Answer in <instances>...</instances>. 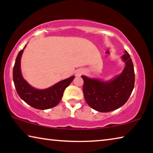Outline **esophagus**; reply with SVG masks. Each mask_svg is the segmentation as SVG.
<instances>
[{
    "instance_id": "1",
    "label": "esophagus",
    "mask_w": 153,
    "mask_h": 153,
    "mask_svg": "<svg viewBox=\"0 0 153 153\" xmlns=\"http://www.w3.org/2000/svg\"><path fill=\"white\" fill-rule=\"evenodd\" d=\"M82 74H83V71H82V70H78V71H76V76H81V75H82Z\"/></svg>"
}]
</instances>
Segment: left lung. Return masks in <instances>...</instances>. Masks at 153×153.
<instances>
[{"label":"left lung","mask_w":153,"mask_h":153,"mask_svg":"<svg viewBox=\"0 0 153 153\" xmlns=\"http://www.w3.org/2000/svg\"><path fill=\"white\" fill-rule=\"evenodd\" d=\"M121 59L126 64L123 71L109 81L82 76L84 98L93 109L102 113L116 110L125 104L131 95L135 82L134 65L126 51Z\"/></svg>","instance_id":"obj_1"}]
</instances>
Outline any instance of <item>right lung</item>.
<instances>
[{
	"instance_id": "right-lung-1",
	"label": "right lung",
	"mask_w": 153,
	"mask_h": 153,
	"mask_svg": "<svg viewBox=\"0 0 153 153\" xmlns=\"http://www.w3.org/2000/svg\"><path fill=\"white\" fill-rule=\"evenodd\" d=\"M25 46L26 45L24 49ZM24 49L18 53L13 71V78L18 95L27 104L38 109L45 110L55 107L61 101L64 90L73 81L75 76L59 82L48 88L43 90L34 88L25 81L22 75L21 57Z\"/></svg>"
}]
</instances>
